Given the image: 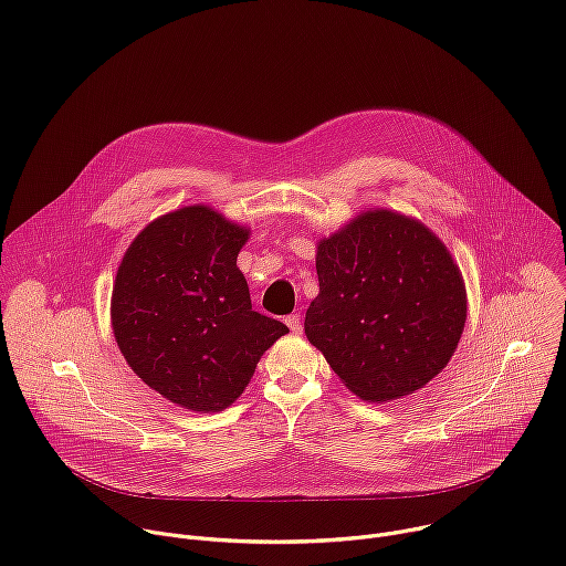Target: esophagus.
<instances>
[{
    "instance_id": "esophagus-1",
    "label": "esophagus",
    "mask_w": 566,
    "mask_h": 566,
    "mask_svg": "<svg viewBox=\"0 0 566 566\" xmlns=\"http://www.w3.org/2000/svg\"><path fill=\"white\" fill-rule=\"evenodd\" d=\"M285 323H287V327H290L294 334H301V329H303V325H301V314H290V316H285Z\"/></svg>"
}]
</instances>
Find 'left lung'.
Returning <instances> with one entry per match:
<instances>
[{
	"label": "left lung",
	"instance_id": "8db88e82",
	"mask_svg": "<svg viewBox=\"0 0 566 566\" xmlns=\"http://www.w3.org/2000/svg\"><path fill=\"white\" fill-rule=\"evenodd\" d=\"M318 296L307 342L357 397L412 395L453 357L467 323V287L446 245L408 216L359 213L316 245Z\"/></svg>",
	"mask_w": 566,
	"mask_h": 566
}]
</instances>
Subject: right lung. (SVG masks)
<instances>
[{"instance_id":"right-lung-1","label":"right lung","mask_w":566,"mask_h":566,"mask_svg":"<svg viewBox=\"0 0 566 566\" xmlns=\"http://www.w3.org/2000/svg\"><path fill=\"white\" fill-rule=\"evenodd\" d=\"M250 230L205 205L149 222L127 250L111 325L132 370L196 412L234 403L287 325L252 310L237 268Z\"/></svg>"}]
</instances>
